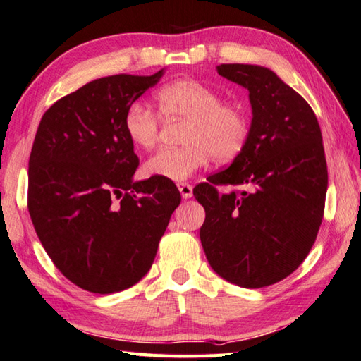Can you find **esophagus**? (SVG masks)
Masks as SVG:
<instances>
[{"mask_svg": "<svg viewBox=\"0 0 361 361\" xmlns=\"http://www.w3.org/2000/svg\"><path fill=\"white\" fill-rule=\"evenodd\" d=\"M178 190L183 199H190L192 197V186L189 183H178Z\"/></svg>", "mask_w": 361, "mask_h": 361, "instance_id": "esophagus-1", "label": "esophagus"}]
</instances>
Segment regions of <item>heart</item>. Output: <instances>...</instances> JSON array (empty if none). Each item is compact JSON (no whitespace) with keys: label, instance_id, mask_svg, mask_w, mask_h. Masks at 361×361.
<instances>
[{"label":"heart","instance_id":"1","mask_svg":"<svg viewBox=\"0 0 361 361\" xmlns=\"http://www.w3.org/2000/svg\"><path fill=\"white\" fill-rule=\"evenodd\" d=\"M164 120L186 118L185 145L161 148L147 159L145 173L162 180L185 181L211 159L233 161L244 150L250 134V116L238 102H222L217 90L195 80H176L154 95ZM159 117L140 104L126 111L125 133L133 145L152 148L158 140Z\"/></svg>","mask_w":361,"mask_h":361}]
</instances>
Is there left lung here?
<instances>
[{
	"label": "left lung",
	"instance_id": "1",
	"mask_svg": "<svg viewBox=\"0 0 361 361\" xmlns=\"http://www.w3.org/2000/svg\"><path fill=\"white\" fill-rule=\"evenodd\" d=\"M217 73L249 90L250 134L225 171L194 188L204 208L200 241L209 266L243 288H263L302 264L319 231L327 162L313 109L272 70L221 63ZM217 185H244L218 192Z\"/></svg>",
	"mask_w": 361,
	"mask_h": 361
}]
</instances>
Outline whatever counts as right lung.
<instances>
[{"instance_id": "1", "label": "right lung", "mask_w": 361, "mask_h": 361, "mask_svg": "<svg viewBox=\"0 0 361 361\" xmlns=\"http://www.w3.org/2000/svg\"><path fill=\"white\" fill-rule=\"evenodd\" d=\"M162 73L90 81L56 102L35 133L27 171L31 221L54 266L86 291L136 285L181 202L171 180H133L139 158L123 126L126 111Z\"/></svg>"}]
</instances>
